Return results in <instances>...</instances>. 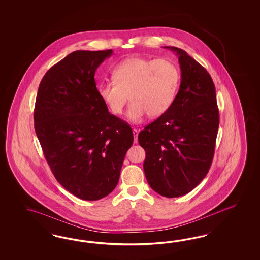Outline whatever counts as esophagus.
Segmentation results:
<instances>
[{"mask_svg": "<svg viewBox=\"0 0 260 260\" xmlns=\"http://www.w3.org/2000/svg\"><path fill=\"white\" fill-rule=\"evenodd\" d=\"M133 134H134V143L136 144V143L138 142V134H139V132H138L137 129H135V128H134V129H133Z\"/></svg>", "mask_w": 260, "mask_h": 260, "instance_id": "obj_1", "label": "esophagus"}]
</instances>
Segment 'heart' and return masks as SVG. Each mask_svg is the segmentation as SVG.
<instances>
[{
  "mask_svg": "<svg viewBox=\"0 0 260 260\" xmlns=\"http://www.w3.org/2000/svg\"><path fill=\"white\" fill-rule=\"evenodd\" d=\"M112 82H102L98 95L110 112L121 115L127 102L128 118L140 122L148 114L159 117L171 108L176 97L180 72L176 64L166 59L128 58L112 71Z\"/></svg>",
  "mask_w": 260,
  "mask_h": 260,
  "instance_id": "obj_1",
  "label": "heart"
}]
</instances>
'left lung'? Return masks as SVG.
<instances>
[{
  "mask_svg": "<svg viewBox=\"0 0 260 260\" xmlns=\"http://www.w3.org/2000/svg\"><path fill=\"white\" fill-rule=\"evenodd\" d=\"M179 90L171 108L138 134L146 151L144 172L160 196L187 194L204 179L213 162L219 126L215 87L209 72L181 48Z\"/></svg>",
  "mask_w": 260,
  "mask_h": 260,
  "instance_id": "1",
  "label": "left lung"
}]
</instances>
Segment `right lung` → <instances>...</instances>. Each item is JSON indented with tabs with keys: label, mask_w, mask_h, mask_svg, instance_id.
I'll return each instance as SVG.
<instances>
[{
	"label": "right lung",
	"mask_w": 260,
	"mask_h": 260,
	"mask_svg": "<svg viewBox=\"0 0 260 260\" xmlns=\"http://www.w3.org/2000/svg\"><path fill=\"white\" fill-rule=\"evenodd\" d=\"M111 54L73 51L47 71L35 102V133L56 180L88 201L115 189L134 143L132 127L110 114L96 87L95 71Z\"/></svg>",
	"instance_id": "add662e5"
}]
</instances>
